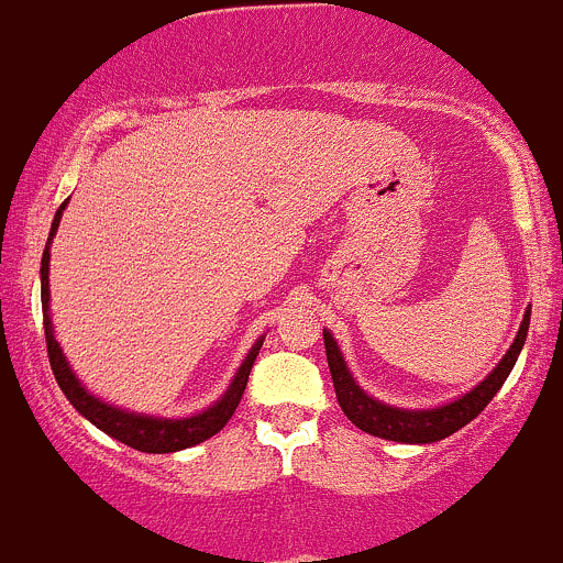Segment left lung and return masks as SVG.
Instances as JSON below:
<instances>
[{"label":"left lung","instance_id":"1","mask_svg":"<svg viewBox=\"0 0 563 563\" xmlns=\"http://www.w3.org/2000/svg\"><path fill=\"white\" fill-rule=\"evenodd\" d=\"M529 318H531V307L526 310L523 321H520V329L516 340H512L510 351L505 353V358L496 364V369L485 377L481 386L472 388L470 394L459 396V399L451 401V405L431 407V410H401V407L383 405L380 399H372L369 394H364V388L356 386L353 375L347 372L345 358H342L331 331L323 329V345H327V358H329L331 380H334L336 401H340L347 421H353L361 431H366V434L372 437L407 442V445H429V442L445 440V437H451L459 429H464L470 421H475V418L485 410V405L494 399L496 390L505 386L507 375H510L512 366H516V361L520 356V347H523L526 334H529Z\"/></svg>","mask_w":563,"mask_h":563}]
</instances>
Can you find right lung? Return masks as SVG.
Listing matches in <instances>:
<instances>
[{"label": "right lung", "instance_id": "right-lung-1", "mask_svg": "<svg viewBox=\"0 0 563 563\" xmlns=\"http://www.w3.org/2000/svg\"><path fill=\"white\" fill-rule=\"evenodd\" d=\"M69 199H64L62 207L56 210V218L51 223V234H47V245L43 253V266H40V280H43V318H45V342H47V358H51V369L56 375L58 388L64 390V396L69 399V405L80 412L82 418H88L97 429H102L104 434H110L112 440L123 442V445L134 448L142 453H175L186 451V448L199 445V442L210 440L212 434L223 429L229 423V418L234 416L236 405H240L242 394H245L247 375L253 369V361H256L258 351L264 345V336L256 340V345L251 347L245 361L236 369L232 386L227 388V394L216 401L207 410L197 412L191 418H153V416H137V412L121 410V407H112L108 401L97 399L93 394H88L80 386V380L75 377L73 366L64 358L62 345L53 336V321H51V288H47V269H51V242L56 236L58 221H62V212L67 207Z\"/></svg>", "mask_w": 563, "mask_h": 563}]
</instances>
